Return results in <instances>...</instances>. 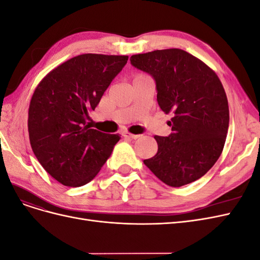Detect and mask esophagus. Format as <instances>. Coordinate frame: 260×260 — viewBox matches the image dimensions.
I'll use <instances>...</instances> for the list:
<instances>
[{"instance_id":"obj_1","label":"esophagus","mask_w":260,"mask_h":260,"mask_svg":"<svg viewBox=\"0 0 260 260\" xmlns=\"http://www.w3.org/2000/svg\"><path fill=\"white\" fill-rule=\"evenodd\" d=\"M122 136L124 137V138H128V139H138L140 136L139 135H133V133H130V132H128V131H124L123 133H122Z\"/></svg>"}]
</instances>
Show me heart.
<instances>
[{
	"label": "heart",
	"mask_w": 260,
	"mask_h": 260,
	"mask_svg": "<svg viewBox=\"0 0 260 260\" xmlns=\"http://www.w3.org/2000/svg\"><path fill=\"white\" fill-rule=\"evenodd\" d=\"M142 76H145V75H143V74H138L136 77H142ZM136 77H135V78H136Z\"/></svg>",
	"instance_id": "1"
}]
</instances>
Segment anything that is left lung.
Listing matches in <instances>:
<instances>
[{
    "label": "left lung",
    "mask_w": 260,
    "mask_h": 260,
    "mask_svg": "<svg viewBox=\"0 0 260 260\" xmlns=\"http://www.w3.org/2000/svg\"><path fill=\"white\" fill-rule=\"evenodd\" d=\"M130 61L153 76L159 107L172 114V133L154 137L158 151L144 164L174 187L200 179L221 155L229 128V105L221 81L203 60L180 49L136 54Z\"/></svg>",
    "instance_id": "8db88e82"
}]
</instances>
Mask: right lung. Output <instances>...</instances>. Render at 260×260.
Returning a JSON list of instances; mask_svg holds the SVG:
<instances>
[{
    "instance_id": "1",
    "label": "right lung",
    "mask_w": 260,
    "mask_h": 260,
    "mask_svg": "<svg viewBox=\"0 0 260 260\" xmlns=\"http://www.w3.org/2000/svg\"><path fill=\"white\" fill-rule=\"evenodd\" d=\"M127 60V55H78L51 70L36 88L28 111L30 145L62 185L90 182L120 140L118 133L90 129L85 120Z\"/></svg>"
}]
</instances>
